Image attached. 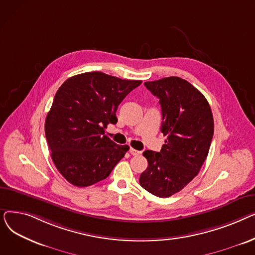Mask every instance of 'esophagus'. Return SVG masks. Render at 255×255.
<instances>
[{"label":"esophagus","mask_w":255,"mask_h":255,"mask_svg":"<svg viewBox=\"0 0 255 255\" xmlns=\"http://www.w3.org/2000/svg\"><path fill=\"white\" fill-rule=\"evenodd\" d=\"M129 152H130V154H131V155H133V156H137V155H140V153H141L140 151H137V150L133 149V148H130Z\"/></svg>","instance_id":"34e87169"}]
</instances>
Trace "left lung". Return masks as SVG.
<instances>
[{
  "mask_svg": "<svg viewBox=\"0 0 255 255\" xmlns=\"http://www.w3.org/2000/svg\"><path fill=\"white\" fill-rule=\"evenodd\" d=\"M144 86L159 98L161 132L166 139L160 152L142 153L148 167L139 184L156 196L168 197L181 191L202 168L214 134L213 115L203 94L181 77H165Z\"/></svg>",
  "mask_w": 255,
  "mask_h": 255,
  "instance_id": "left-lung-1",
  "label": "left lung"
}]
</instances>
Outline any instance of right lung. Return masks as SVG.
Wrapping results in <instances>:
<instances>
[{"label": "right lung", "instance_id": "obj_1", "mask_svg": "<svg viewBox=\"0 0 255 255\" xmlns=\"http://www.w3.org/2000/svg\"><path fill=\"white\" fill-rule=\"evenodd\" d=\"M141 84L103 72L68 78L59 88L45 120L51 159L61 175L77 187L102 181L129 150L105 135L117 124L119 104Z\"/></svg>", "mask_w": 255, "mask_h": 255}]
</instances>
